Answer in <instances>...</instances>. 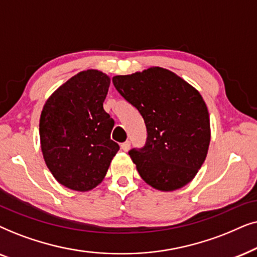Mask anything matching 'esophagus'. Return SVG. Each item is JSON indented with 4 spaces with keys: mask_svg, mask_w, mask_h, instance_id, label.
Wrapping results in <instances>:
<instances>
[{
    "mask_svg": "<svg viewBox=\"0 0 257 257\" xmlns=\"http://www.w3.org/2000/svg\"><path fill=\"white\" fill-rule=\"evenodd\" d=\"M129 148H131V142H129V141L123 142L121 145V149L123 150V152H128Z\"/></svg>",
    "mask_w": 257,
    "mask_h": 257,
    "instance_id": "1",
    "label": "esophagus"
}]
</instances>
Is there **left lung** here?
<instances>
[{
  "label": "left lung",
  "instance_id": "8db88e82",
  "mask_svg": "<svg viewBox=\"0 0 257 257\" xmlns=\"http://www.w3.org/2000/svg\"><path fill=\"white\" fill-rule=\"evenodd\" d=\"M112 83L145 119L146 145L129 150L142 179L163 191L189 183L206 160L210 142L209 114L200 93L160 67L114 76Z\"/></svg>",
  "mask_w": 257,
  "mask_h": 257
}]
</instances>
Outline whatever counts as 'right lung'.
I'll return each instance as SVG.
<instances>
[{"instance_id": "1", "label": "right lung", "mask_w": 257, "mask_h": 257, "mask_svg": "<svg viewBox=\"0 0 257 257\" xmlns=\"http://www.w3.org/2000/svg\"><path fill=\"white\" fill-rule=\"evenodd\" d=\"M110 78L84 70L61 85L44 104L40 139L55 179L87 191L102 182L119 146L110 139L114 119L103 109Z\"/></svg>"}]
</instances>
